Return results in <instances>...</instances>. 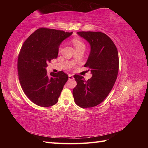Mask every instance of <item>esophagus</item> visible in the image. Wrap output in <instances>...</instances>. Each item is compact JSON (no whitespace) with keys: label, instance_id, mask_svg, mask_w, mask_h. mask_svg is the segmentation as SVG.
Segmentation results:
<instances>
[{"label":"esophagus","instance_id":"34e87169","mask_svg":"<svg viewBox=\"0 0 148 148\" xmlns=\"http://www.w3.org/2000/svg\"><path fill=\"white\" fill-rule=\"evenodd\" d=\"M69 79H73V75H71V74H70V75H69Z\"/></svg>","mask_w":148,"mask_h":148}]
</instances>
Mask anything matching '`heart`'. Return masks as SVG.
Masks as SVG:
<instances>
[{
    "label": "heart",
    "mask_w": 148,
    "mask_h": 148,
    "mask_svg": "<svg viewBox=\"0 0 148 148\" xmlns=\"http://www.w3.org/2000/svg\"><path fill=\"white\" fill-rule=\"evenodd\" d=\"M72 44H73V45L76 50H77V49H78L85 47L84 43L81 41V40L77 38H74L72 39ZM59 49H60L61 47H60Z\"/></svg>",
    "instance_id": "1"
}]
</instances>
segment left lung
Returning a JSON list of instances; mask_svg holds the SVG:
<instances>
[{
  "label": "left lung",
  "mask_w": 148,
  "mask_h": 148,
  "mask_svg": "<svg viewBox=\"0 0 148 148\" xmlns=\"http://www.w3.org/2000/svg\"><path fill=\"white\" fill-rule=\"evenodd\" d=\"M77 34L91 46L84 66L91 70L92 77L86 81L82 76L75 75L77 84L73 89V96L77 106L89 108L101 104L112 89L119 72L118 51L112 40L104 33L79 31Z\"/></svg>",
  "instance_id": "8db88e82"
}]
</instances>
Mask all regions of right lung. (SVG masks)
Wrapping results in <instances>:
<instances>
[{"label": "right lung", "mask_w": 148, "mask_h": 148, "mask_svg": "<svg viewBox=\"0 0 148 148\" xmlns=\"http://www.w3.org/2000/svg\"><path fill=\"white\" fill-rule=\"evenodd\" d=\"M72 32L40 28L22 46L18 57V75L26 96L43 107L56 104L69 76L63 71L47 73V63L58 56L62 41Z\"/></svg>", "instance_id": "add662e5"}]
</instances>
